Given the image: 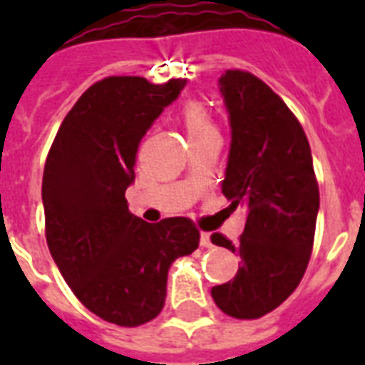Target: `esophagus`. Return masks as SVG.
Wrapping results in <instances>:
<instances>
[{"label": "esophagus", "instance_id": "esophagus-1", "mask_svg": "<svg viewBox=\"0 0 365 365\" xmlns=\"http://www.w3.org/2000/svg\"><path fill=\"white\" fill-rule=\"evenodd\" d=\"M200 246H202V248H212L210 233H200Z\"/></svg>", "mask_w": 365, "mask_h": 365}]
</instances>
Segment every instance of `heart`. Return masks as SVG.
Returning a JSON list of instances; mask_svg holds the SVG:
<instances>
[{
  "mask_svg": "<svg viewBox=\"0 0 365 365\" xmlns=\"http://www.w3.org/2000/svg\"><path fill=\"white\" fill-rule=\"evenodd\" d=\"M180 119H182L183 128L187 132L191 142L200 140V138L205 136H210V134H217V126L214 123V117H212L205 100H185L182 108H180Z\"/></svg>",
  "mask_w": 365,
  "mask_h": 365,
  "instance_id": "1",
  "label": "heart"
}]
</instances>
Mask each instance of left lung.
I'll return each instance as SVG.
<instances>
[{
    "label": "left lung",
    "instance_id": "1",
    "mask_svg": "<svg viewBox=\"0 0 365 365\" xmlns=\"http://www.w3.org/2000/svg\"><path fill=\"white\" fill-rule=\"evenodd\" d=\"M231 121V151L223 180L229 208L248 212L233 244L212 242L240 255L233 280L214 286L217 309L255 320L282 305L299 286L311 259L320 206L311 145L284 100L254 73L227 70L220 77Z\"/></svg>",
    "mask_w": 365,
    "mask_h": 365
}]
</instances>
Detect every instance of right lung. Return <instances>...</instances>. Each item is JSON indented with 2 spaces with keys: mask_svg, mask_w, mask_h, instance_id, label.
I'll return each instance as SVG.
<instances>
[{
  "mask_svg": "<svg viewBox=\"0 0 365 365\" xmlns=\"http://www.w3.org/2000/svg\"><path fill=\"white\" fill-rule=\"evenodd\" d=\"M185 79L110 76L64 117L43 170L45 239L76 297L106 322L136 328L165 307L168 269L199 248L189 217L148 223L128 212L143 134Z\"/></svg>",
  "mask_w": 365,
  "mask_h": 365,
  "instance_id": "obj_1",
  "label": "right lung"
}]
</instances>
